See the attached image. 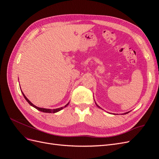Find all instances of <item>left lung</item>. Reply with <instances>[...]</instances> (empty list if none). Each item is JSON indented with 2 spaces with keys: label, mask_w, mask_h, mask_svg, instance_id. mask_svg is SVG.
I'll use <instances>...</instances> for the list:
<instances>
[{
  "label": "left lung",
  "mask_w": 159,
  "mask_h": 159,
  "mask_svg": "<svg viewBox=\"0 0 159 159\" xmlns=\"http://www.w3.org/2000/svg\"><path fill=\"white\" fill-rule=\"evenodd\" d=\"M96 105H97V104H96ZM97 106H98V107H99V105H97ZM129 113V112H127V113H125V114H126V113Z\"/></svg>",
  "instance_id": "left-lung-1"
}]
</instances>
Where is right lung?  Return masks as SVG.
<instances>
[{
  "mask_svg": "<svg viewBox=\"0 0 159 159\" xmlns=\"http://www.w3.org/2000/svg\"><path fill=\"white\" fill-rule=\"evenodd\" d=\"M22 94H23V96L24 97H25V99L28 102V103H29L31 106H32V107H34V108H36V109H38V110H39V111H42V112H44V113H56V112H57V111H60V110H61L62 109H64V107H66L67 105H68V104H69V103L67 104V105H66L64 107H60V108H57V109H44V108H40V107H36V106H35L34 105H33L29 100H28L27 98H26V96L25 95V94L23 93V92H22Z\"/></svg>",
  "mask_w": 159,
  "mask_h": 159,
  "instance_id": "obj_1",
  "label": "right lung"
}]
</instances>
